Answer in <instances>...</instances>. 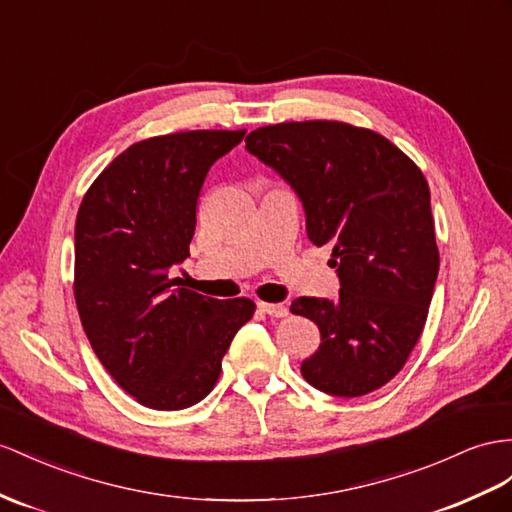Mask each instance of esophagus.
<instances>
[{
    "instance_id": "esophagus-1",
    "label": "esophagus",
    "mask_w": 512,
    "mask_h": 512,
    "mask_svg": "<svg viewBox=\"0 0 512 512\" xmlns=\"http://www.w3.org/2000/svg\"><path fill=\"white\" fill-rule=\"evenodd\" d=\"M257 307L264 311V313H268V316H272V318H285L287 313V307L285 305H281V303H257Z\"/></svg>"
}]
</instances>
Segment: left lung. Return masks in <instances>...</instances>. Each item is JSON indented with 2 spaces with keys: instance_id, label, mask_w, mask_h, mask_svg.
Instances as JSON below:
<instances>
[{
  "instance_id": "8db88e82",
  "label": "left lung",
  "mask_w": 512,
  "mask_h": 512,
  "mask_svg": "<svg viewBox=\"0 0 512 512\" xmlns=\"http://www.w3.org/2000/svg\"><path fill=\"white\" fill-rule=\"evenodd\" d=\"M246 149L296 190L309 240L333 246L342 283L337 300L290 307L322 339L300 374L339 398L387 385L424 331L439 272L424 173L385 136L342 121L259 127Z\"/></svg>"
}]
</instances>
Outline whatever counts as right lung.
Instances as JSON below:
<instances>
[{
	"label": "right lung",
	"mask_w": 512,
	"mask_h": 512,
	"mask_svg": "<svg viewBox=\"0 0 512 512\" xmlns=\"http://www.w3.org/2000/svg\"><path fill=\"white\" fill-rule=\"evenodd\" d=\"M244 134L194 129L131 144L77 212L73 294L86 337L119 387L149 409L201 402L255 313L251 298H209L168 279L190 255L209 166Z\"/></svg>",
	"instance_id": "1"
}]
</instances>
